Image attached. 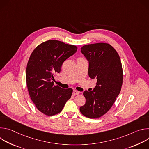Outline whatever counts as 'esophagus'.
Masks as SVG:
<instances>
[{
  "label": "esophagus",
  "mask_w": 149,
  "mask_h": 149,
  "mask_svg": "<svg viewBox=\"0 0 149 149\" xmlns=\"http://www.w3.org/2000/svg\"><path fill=\"white\" fill-rule=\"evenodd\" d=\"M72 93H73V94H74V95H78V94H79V92L78 91H77V90H74Z\"/></svg>",
  "instance_id": "esophagus-1"
}]
</instances>
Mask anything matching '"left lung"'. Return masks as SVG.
<instances>
[{"label": "left lung", "instance_id": "obj_1", "mask_svg": "<svg viewBox=\"0 0 149 149\" xmlns=\"http://www.w3.org/2000/svg\"><path fill=\"white\" fill-rule=\"evenodd\" d=\"M81 51L89 62V77L95 78L97 83L93 90L84 91L86 102L79 110L88 118H99L111 109L121 91V60L116 49L106 43L84 45Z\"/></svg>", "mask_w": 149, "mask_h": 149}]
</instances>
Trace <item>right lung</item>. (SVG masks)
Here are the masks:
<instances>
[{
	"mask_svg": "<svg viewBox=\"0 0 149 149\" xmlns=\"http://www.w3.org/2000/svg\"><path fill=\"white\" fill-rule=\"evenodd\" d=\"M77 51L75 45L49 40L39 45L29 57L26 72L28 92L38 110L47 116L60 113L72 95V88L54 86L52 80L63 62Z\"/></svg>",
	"mask_w": 149,
	"mask_h": 149,
	"instance_id": "obj_1",
	"label": "right lung"
}]
</instances>
